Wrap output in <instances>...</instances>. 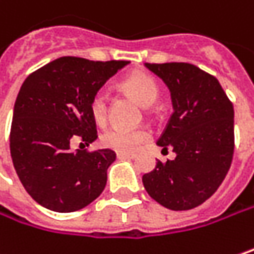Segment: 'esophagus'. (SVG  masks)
<instances>
[{
  "mask_svg": "<svg viewBox=\"0 0 254 254\" xmlns=\"http://www.w3.org/2000/svg\"><path fill=\"white\" fill-rule=\"evenodd\" d=\"M116 157H118V158H122V160H132V158H135V154H129V152H116Z\"/></svg>",
  "mask_w": 254,
  "mask_h": 254,
  "instance_id": "34e87169",
  "label": "esophagus"
}]
</instances>
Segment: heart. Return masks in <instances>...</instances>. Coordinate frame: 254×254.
Instances as JSON below:
<instances>
[{"label": "heart", "instance_id": "1", "mask_svg": "<svg viewBox=\"0 0 254 254\" xmlns=\"http://www.w3.org/2000/svg\"><path fill=\"white\" fill-rule=\"evenodd\" d=\"M121 87L138 103L148 107L160 96L157 80L147 72H133L121 82ZM90 113L96 124L103 125L109 115V97L104 91H97L90 100ZM150 139L145 127H110L100 135V142L106 148L119 152H133Z\"/></svg>", "mask_w": 254, "mask_h": 254}]
</instances>
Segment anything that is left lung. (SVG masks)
Listing matches in <instances>:
<instances>
[{
    "label": "left lung",
    "mask_w": 254,
    "mask_h": 254,
    "mask_svg": "<svg viewBox=\"0 0 254 254\" xmlns=\"http://www.w3.org/2000/svg\"><path fill=\"white\" fill-rule=\"evenodd\" d=\"M167 84L174 112L157 144L174 160L142 176L148 195L173 211L199 206L215 193L234 154V107L218 80L188 62L145 64Z\"/></svg>",
    "instance_id": "left-lung-1"
}]
</instances>
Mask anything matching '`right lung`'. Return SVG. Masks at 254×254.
<instances>
[{
  "instance_id": "1",
  "label": "right lung",
  "mask_w": 254,
  "mask_h": 254,
  "mask_svg": "<svg viewBox=\"0 0 254 254\" xmlns=\"http://www.w3.org/2000/svg\"><path fill=\"white\" fill-rule=\"evenodd\" d=\"M129 61L62 57L32 72L14 104L10 152L27 193L55 212H74L104 190L112 150L72 151L97 138L90 100Z\"/></svg>"
}]
</instances>
